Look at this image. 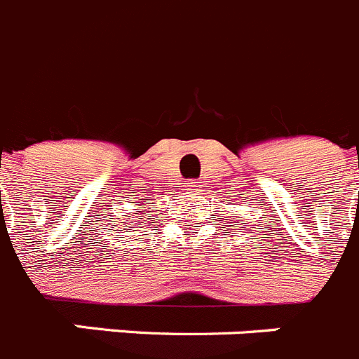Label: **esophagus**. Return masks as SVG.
<instances>
[{"mask_svg": "<svg viewBox=\"0 0 359 359\" xmlns=\"http://www.w3.org/2000/svg\"><path fill=\"white\" fill-rule=\"evenodd\" d=\"M199 183H201V182H197V180H192V182L187 183V190H189V192H197V190L201 189V185H199Z\"/></svg>", "mask_w": 359, "mask_h": 359, "instance_id": "esophagus-1", "label": "esophagus"}]
</instances>
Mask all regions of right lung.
I'll list each match as a JSON object with an SVG mask.
<instances>
[{
    "label": "right lung",
    "instance_id": "add662e5",
    "mask_svg": "<svg viewBox=\"0 0 359 359\" xmlns=\"http://www.w3.org/2000/svg\"><path fill=\"white\" fill-rule=\"evenodd\" d=\"M144 212H147V210H144ZM128 217H131V215H128ZM133 222H135V224L140 226V220H135V219H131L130 222H123V224H117V226H119V233H128L126 226H131ZM121 238H124V235H121Z\"/></svg>",
    "mask_w": 359,
    "mask_h": 359
}]
</instances>
